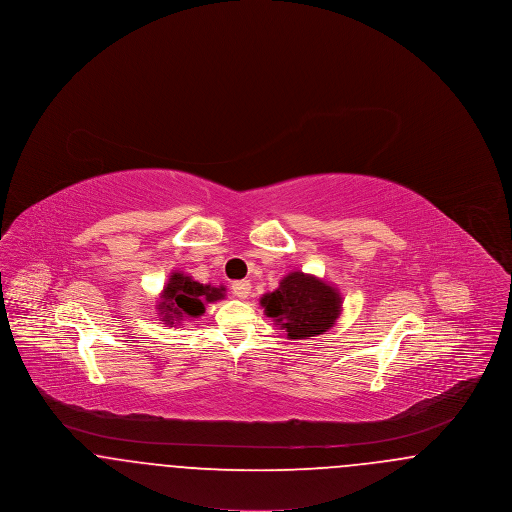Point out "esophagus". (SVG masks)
<instances>
[{"label":"esophagus","mask_w":512,"mask_h":512,"mask_svg":"<svg viewBox=\"0 0 512 512\" xmlns=\"http://www.w3.org/2000/svg\"><path fill=\"white\" fill-rule=\"evenodd\" d=\"M232 293H234L236 297H240V299H245V297L251 293L249 280H238V282H234V284H232Z\"/></svg>","instance_id":"esophagus-1"}]
</instances>
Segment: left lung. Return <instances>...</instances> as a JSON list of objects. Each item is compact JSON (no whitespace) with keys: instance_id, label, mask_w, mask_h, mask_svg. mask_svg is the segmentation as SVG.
<instances>
[{"instance_id":"1","label":"left lung","mask_w":512,"mask_h":512,"mask_svg":"<svg viewBox=\"0 0 512 512\" xmlns=\"http://www.w3.org/2000/svg\"><path fill=\"white\" fill-rule=\"evenodd\" d=\"M261 305L290 340H309L336 324L341 297L324 280L295 270L282 278L274 292L261 297Z\"/></svg>"}]
</instances>
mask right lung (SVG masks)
Returning a JSON list of instances; mask_svg holds the SVG:
<instances>
[{"label": "right lung", "instance_id": "right-lung-1", "mask_svg": "<svg viewBox=\"0 0 512 512\" xmlns=\"http://www.w3.org/2000/svg\"><path fill=\"white\" fill-rule=\"evenodd\" d=\"M224 286H207L195 282L192 276L172 272L157 309L167 324H176L184 318H197L205 313V303L224 299Z\"/></svg>", "mask_w": 512, "mask_h": 512}]
</instances>
